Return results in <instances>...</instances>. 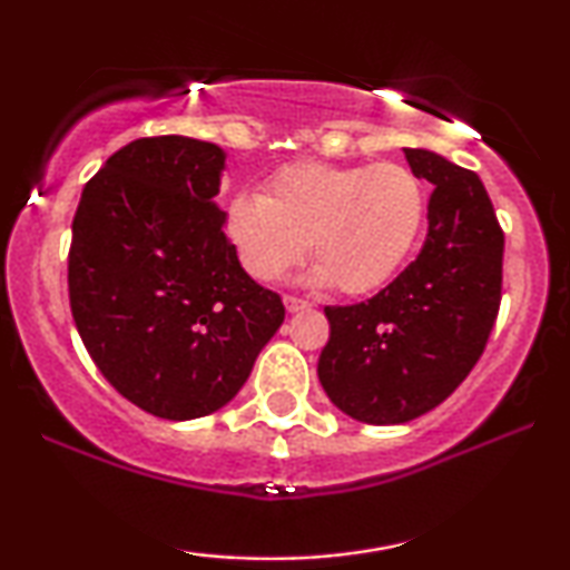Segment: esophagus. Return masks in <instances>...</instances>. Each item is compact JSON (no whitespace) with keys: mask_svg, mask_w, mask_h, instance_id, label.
Listing matches in <instances>:
<instances>
[{"mask_svg":"<svg viewBox=\"0 0 570 570\" xmlns=\"http://www.w3.org/2000/svg\"><path fill=\"white\" fill-rule=\"evenodd\" d=\"M285 308H287V314H301V311L311 308V303L303 298H295V295H285Z\"/></svg>","mask_w":570,"mask_h":570,"instance_id":"obj_1","label":"esophagus"}]
</instances>
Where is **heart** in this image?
I'll list each match as a JSON object with an SVG mask.
<instances>
[{
  "label": "heart",
  "mask_w": 570,
  "mask_h": 570,
  "mask_svg": "<svg viewBox=\"0 0 570 570\" xmlns=\"http://www.w3.org/2000/svg\"><path fill=\"white\" fill-rule=\"evenodd\" d=\"M425 220V189L410 168L295 163L269 178L267 194L228 205L225 233L244 269L275 283L311 254L314 283L347 295L384 287L415 246Z\"/></svg>",
  "instance_id": "obj_1"
}]
</instances>
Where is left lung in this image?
<instances>
[{"instance_id":"obj_1","label":"left lung","mask_w":570,"mask_h":570,"mask_svg":"<svg viewBox=\"0 0 570 570\" xmlns=\"http://www.w3.org/2000/svg\"><path fill=\"white\" fill-rule=\"evenodd\" d=\"M404 158L433 184L417 259L373 298L324 308L318 381L368 425L439 407L480 361L501 306L503 230L480 176L431 150L404 147Z\"/></svg>"}]
</instances>
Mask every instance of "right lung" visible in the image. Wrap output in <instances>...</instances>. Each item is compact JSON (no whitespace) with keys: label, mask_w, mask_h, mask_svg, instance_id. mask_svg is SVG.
<instances>
[{"label":"right lung","mask_w":570,"mask_h":570,"mask_svg":"<svg viewBox=\"0 0 570 570\" xmlns=\"http://www.w3.org/2000/svg\"><path fill=\"white\" fill-rule=\"evenodd\" d=\"M225 153L166 135L121 147L85 184L69 246V306L92 363L163 420L228 404L285 318L225 236Z\"/></svg>","instance_id":"right-lung-1"}]
</instances>
